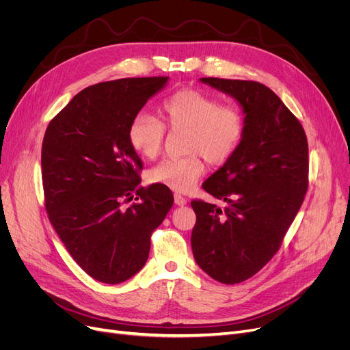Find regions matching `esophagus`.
I'll use <instances>...</instances> for the list:
<instances>
[{"mask_svg":"<svg viewBox=\"0 0 350 350\" xmlns=\"http://www.w3.org/2000/svg\"><path fill=\"white\" fill-rule=\"evenodd\" d=\"M174 203L177 206H185V204H187V199L185 196H182V195H178V193H176V195H174Z\"/></svg>","mask_w":350,"mask_h":350,"instance_id":"1","label":"esophagus"}]
</instances>
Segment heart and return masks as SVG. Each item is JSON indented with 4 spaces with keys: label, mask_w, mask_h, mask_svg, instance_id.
<instances>
[{
    "label": "heart",
    "mask_w": 350,
    "mask_h": 350,
    "mask_svg": "<svg viewBox=\"0 0 350 350\" xmlns=\"http://www.w3.org/2000/svg\"><path fill=\"white\" fill-rule=\"evenodd\" d=\"M164 126L186 131V151L193 154L163 160L151 168L150 182L174 191H187L204 172L197 152L212 164L225 163L241 144L245 121L238 108L221 105L211 95L186 89L164 100L160 122L148 115L135 116L128 128L129 144L144 159H154L163 146Z\"/></svg>",
    "instance_id": "obj_1"
}]
</instances>
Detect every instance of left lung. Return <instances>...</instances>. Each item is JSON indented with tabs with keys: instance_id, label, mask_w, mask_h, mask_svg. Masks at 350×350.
<instances>
[{
	"instance_id": "1",
	"label": "left lung",
	"mask_w": 350,
	"mask_h": 350,
	"mask_svg": "<svg viewBox=\"0 0 350 350\" xmlns=\"http://www.w3.org/2000/svg\"><path fill=\"white\" fill-rule=\"evenodd\" d=\"M242 109L241 144L203 189L226 203L193 200L191 250L198 265L222 284L256 274L278 251L304 200L308 146L299 120L262 83L202 77Z\"/></svg>"
}]
</instances>
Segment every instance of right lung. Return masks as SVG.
<instances>
[{
  "mask_svg": "<svg viewBox=\"0 0 350 350\" xmlns=\"http://www.w3.org/2000/svg\"><path fill=\"white\" fill-rule=\"evenodd\" d=\"M168 77H126L89 86L50 121L42 177L51 225L76 264L99 282L120 284L146 265L151 234L174 198L161 185L137 189L142 168L129 124ZM137 190L128 210L120 200Z\"/></svg>",
  "mask_w": 350,
  "mask_h": 350,
  "instance_id": "right-lung-1",
  "label": "right lung"
}]
</instances>
